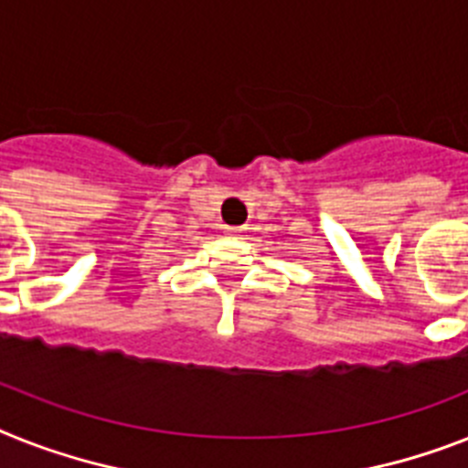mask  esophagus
<instances>
[{"label": "esophagus", "instance_id": "1", "mask_svg": "<svg viewBox=\"0 0 468 468\" xmlns=\"http://www.w3.org/2000/svg\"><path fill=\"white\" fill-rule=\"evenodd\" d=\"M225 231H229V234H241V227H225Z\"/></svg>", "mask_w": 468, "mask_h": 468}]
</instances>
